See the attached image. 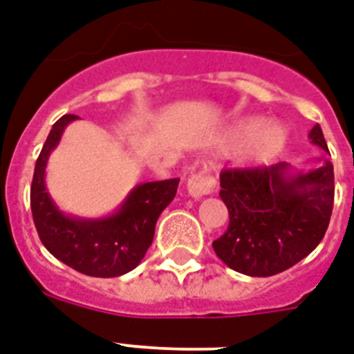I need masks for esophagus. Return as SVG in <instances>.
I'll return each mask as SVG.
<instances>
[{"label": "esophagus", "instance_id": "34e87169", "mask_svg": "<svg viewBox=\"0 0 354 354\" xmlns=\"http://www.w3.org/2000/svg\"><path fill=\"white\" fill-rule=\"evenodd\" d=\"M214 191V180L205 172H196L187 180V192L192 198H202Z\"/></svg>", "mask_w": 354, "mask_h": 354}]
</instances>
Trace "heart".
I'll list each match as a JSON object with an SVG mask.
<instances>
[{
    "label": "heart",
    "instance_id": "1",
    "mask_svg": "<svg viewBox=\"0 0 354 354\" xmlns=\"http://www.w3.org/2000/svg\"><path fill=\"white\" fill-rule=\"evenodd\" d=\"M249 137L243 147V160L251 165L271 162L287 143L286 127L278 122H263L260 118H243L229 129L225 143L234 145Z\"/></svg>",
    "mask_w": 354,
    "mask_h": 354
}]
</instances>
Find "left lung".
I'll return each instance as SVG.
<instances>
[{
	"label": "left lung",
	"mask_w": 354,
	"mask_h": 354,
	"mask_svg": "<svg viewBox=\"0 0 354 354\" xmlns=\"http://www.w3.org/2000/svg\"><path fill=\"white\" fill-rule=\"evenodd\" d=\"M309 140L329 152L318 123ZM318 162L311 171L280 162L222 172L220 198L229 211V227L212 249L227 267L247 277H272L317 249L335 200L333 163L326 158Z\"/></svg>",
	"instance_id": "1"
}]
</instances>
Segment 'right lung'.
<instances>
[{"label": "right lung", "instance_id": "add662e5", "mask_svg": "<svg viewBox=\"0 0 354 354\" xmlns=\"http://www.w3.org/2000/svg\"><path fill=\"white\" fill-rule=\"evenodd\" d=\"M74 114H65L48 132L36 160L30 209L39 240L47 251L77 272L96 278L122 277L143 260L154 238L158 218L174 200L180 180L140 183L116 211L102 218H83L63 212L45 183L48 156L57 147Z\"/></svg>", "mask_w": 354, "mask_h": 354}]
</instances>
